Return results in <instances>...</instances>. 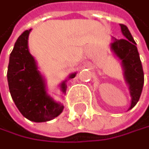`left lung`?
Listing matches in <instances>:
<instances>
[{"label": "left lung", "instance_id": "left-lung-1", "mask_svg": "<svg viewBox=\"0 0 149 149\" xmlns=\"http://www.w3.org/2000/svg\"><path fill=\"white\" fill-rule=\"evenodd\" d=\"M121 32L124 38L120 40L114 39L111 43V50L121 60L123 68L124 79L129 86L132 102L130 109L137 104L144 85V71L141 63L136 43L129 31L123 24H120Z\"/></svg>", "mask_w": 149, "mask_h": 149}]
</instances>
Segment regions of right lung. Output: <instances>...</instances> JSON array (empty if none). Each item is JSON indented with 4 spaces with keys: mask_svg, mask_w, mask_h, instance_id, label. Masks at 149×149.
<instances>
[{
    "mask_svg": "<svg viewBox=\"0 0 149 149\" xmlns=\"http://www.w3.org/2000/svg\"><path fill=\"white\" fill-rule=\"evenodd\" d=\"M30 30L24 31L16 40L10 54L7 80L11 96L21 114L31 121L44 122L60 115L64 106L47 95L45 81L29 51ZM75 76L76 73H72L68 78ZM61 90L66 93V81L61 83Z\"/></svg>",
    "mask_w": 149,
    "mask_h": 149,
    "instance_id": "obj_1",
    "label": "right lung"
}]
</instances>
